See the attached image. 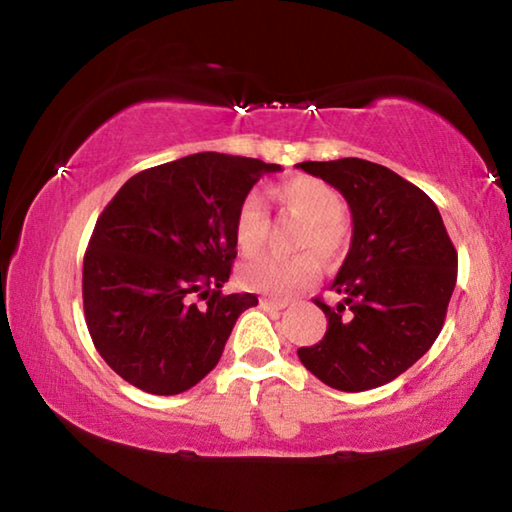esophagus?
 <instances>
[{
	"instance_id": "obj_1",
	"label": "esophagus",
	"mask_w": 512,
	"mask_h": 512,
	"mask_svg": "<svg viewBox=\"0 0 512 512\" xmlns=\"http://www.w3.org/2000/svg\"><path fill=\"white\" fill-rule=\"evenodd\" d=\"M259 307L266 309V311H282L284 307H287V302L273 300V298H259Z\"/></svg>"
}]
</instances>
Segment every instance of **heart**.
Returning <instances> with one entry per match:
<instances>
[{
	"label": "heart",
	"mask_w": 512,
	"mask_h": 512,
	"mask_svg": "<svg viewBox=\"0 0 512 512\" xmlns=\"http://www.w3.org/2000/svg\"><path fill=\"white\" fill-rule=\"evenodd\" d=\"M271 196L287 214L302 221L296 248L305 250L291 259L259 257L239 268V284L248 291L287 300L311 287L320 275L319 253L334 259L348 244L343 221V198L332 185L314 176H293L277 185ZM232 235L241 255H257L268 237V210L257 194H248L237 205Z\"/></svg>",
	"instance_id": "b5f03b06"
}]
</instances>
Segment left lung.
Returning a JSON list of instances; mask_svg holds the SVG:
<instances>
[{
    "mask_svg": "<svg viewBox=\"0 0 512 512\" xmlns=\"http://www.w3.org/2000/svg\"><path fill=\"white\" fill-rule=\"evenodd\" d=\"M298 167L339 189L352 212V244L332 282L343 300H314L327 332L298 357L336 391H370L438 339L456 287V248L436 203L388 167L361 158Z\"/></svg>",
    "mask_w": 512,
    "mask_h": 512,
    "instance_id": "obj_1",
    "label": "left lung"
}]
</instances>
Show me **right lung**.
<instances>
[{
  "mask_svg": "<svg viewBox=\"0 0 512 512\" xmlns=\"http://www.w3.org/2000/svg\"><path fill=\"white\" fill-rule=\"evenodd\" d=\"M280 169L194 153L135 173L106 205L83 259V311L121 379L178 395L219 363L241 311L257 305L253 293L221 291L237 257V205Z\"/></svg>",
  "mask_w": 512,
  "mask_h": 512,
  "instance_id": "obj_1",
  "label": "right lung"
}]
</instances>
